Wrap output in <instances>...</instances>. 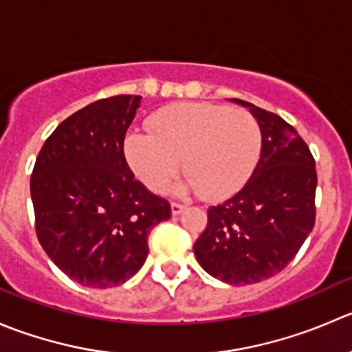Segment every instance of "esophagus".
Masks as SVG:
<instances>
[{"label": "esophagus", "instance_id": "esophagus-1", "mask_svg": "<svg viewBox=\"0 0 352 352\" xmlns=\"http://www.w3.org/2000/svg\"><path fill=\"white\" fill-rule=\"evenodd\" d=\"M183 208H184V205L179 204V201H173V204H171V212H173V215L181 214V212H183Z\"/></svg>", "mask_w": 352, "mask_h": 352}]
</instances>
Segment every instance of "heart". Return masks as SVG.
Segmentation results:
<instances>
[{"mask_svg": "<svg viewBox=\"0 0 352 352\" xmlns=\"http://www.w3.org/2000/svg\"><path fill=\"white\" fill-rule=\"evenodd\" d=\"M151 133H131L124 154L138 179L162 191L179 171L188 177L181 190H195L205 200L238 191L262 151V130L252 113L217 104H176L155 113Z\"/></svg>", "mask_w": 352, "mask_h": 352, "instance_id": "obj_1", "label": "heart"}]
</instances>
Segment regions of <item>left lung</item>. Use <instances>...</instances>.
<instances>
[{
    "label": "left lung",
    "instance_id": "8db88e82",
    "mask_svg": "<svg viewBox=\"0 0 352 352\" xmlns=\"http://www.w3.org/2000/svg\"><path fill=\"white\" fill-rule=\"evenodd\" d=\"M250 107L262 130V151L245 186L208 208L195 256L228 284H255L286 269L315 226L316 169L309 147L289 123Z\"/></svg>",
    "mask_w": 352,
    "mask_h": 352
}]
</instances>
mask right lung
<instances>
[{
	"label": "right lung",
	"mask_w": 352,
	"mask_h": 352,
	"mask_svg": "<svg viewBox=\"0 0 352 352\" xmlns=\"http://www.w3.org/2000/svg\"><path fill=\"white\" fill-rule=\"evenodd\" d=\"M140 96L96 100L58 124L30 176L36 234L54 265L87 287L121 286L148 255V234L171 217L128 166L124 135Z\"/></svg>",
	"instance_id": "obj_1"
}]
</instances>
